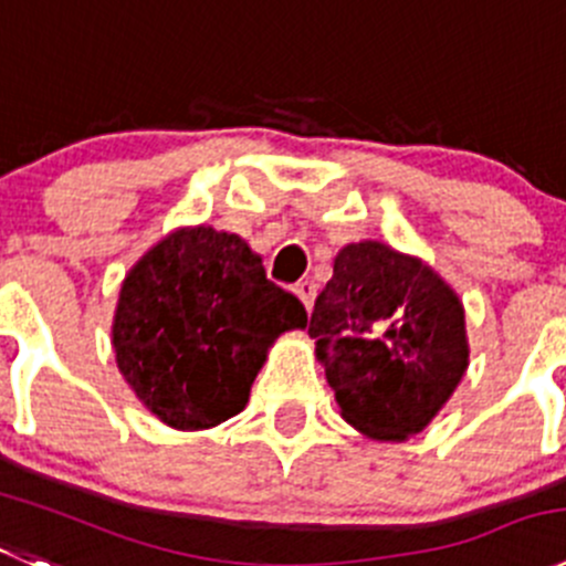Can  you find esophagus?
Returning a JSON list of instances; mask_svg holds the SVG:
<instances>
[{"label":"esophagus","mask_w":566,"mask_h":566,"mask_svg":"<svg viewBox=\"0 0 566 566\" xmlns=\"http://www.w3.org/2000/svg\"><path fill=\"white\" fill-rule=\"evenodd\" d=\"M294 294L300 297V303L305 305V311L314 308V300H316V283L314 280H300L297 286H294Z\"/></svg>","instance_id":"esophagus-1"}]
</instances>
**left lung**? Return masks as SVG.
<instances>
[{
    "label": "left lung",
    "instance_id": "left-lung-1",
    "mask_svg": "<svg viewBox=\"0 0 566 566\" xmlns=\"http://www.w3.org/2000/svg\"><path fill=\"white\" fill-rule=\"evenodd\" d=\"M308 333L342 417L373 439L419 433L464 378V308L417 258L347 244L316 297Z\"/></svg>",
    "mask_w": 566,
    "mask_h": 566
}]
</instances>
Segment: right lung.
Here are the masks:
<instances>
[{
    "instance_id": "right-lung-1",
    "label": "right lung",
    "mask_w": 566,
    "mask_h": 566,
    "mask_svg": "<svg viewBox=\"0 0 566 566\" xmlns=\"http://www.w3.org/2000/svg\"><path fill=\"white\" fill-rule=\"evenodd\" d=\"M305 308L274 286L235 233L177 230L127 274L113 322L116 364L138 400L180 430L235 417L283 331Z\"/></svg>"
}]
</instances>
